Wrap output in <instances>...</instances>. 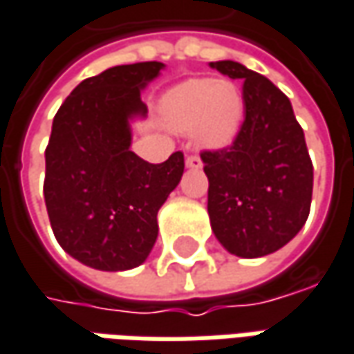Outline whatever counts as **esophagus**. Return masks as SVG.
I'll return each mask as SVG.
<instances>
[{
  "label": "esophagus",
  "instance_id": "34e87169",
  "mask_svg": "<svg viewBox=\"0 0 354 354\" xmlns=\"http://www.w3.org/2000/svg\"><path fill=\"white\" fill-rule=\"evenodd\" d=\"M186 166H188V168H200L201 158L198 154H189L188 158H186Z\"/></svg>",
  "mask_w": 354,
  "mask_h": 354
}]
</instances>
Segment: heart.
Segmentation results:
<instances>
[{"instance_id":"heart-1","label":"heart","mask_w":354,"mask_h":354,"mask_svg":"<svg viewBox=\"0 0 354 354\" xmlns=\"http://www.w3.org/2000/svg\"><path fill=\"white\" fill-rule=\"evenodd\" d=\"M245 100L231 80L198 78L178 84L162 100L166 125L196 135L203 149H221L237 137Z\"/></svg>"}]
</instances>
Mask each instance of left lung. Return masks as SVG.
Wrapping results in <instances>:
<instances>
[{"label": "left lung", "instance_id": "left-lung-1", "mask_svg": "<svg viewBox=\"0 0 354 354\" xmlns=\"http://www.w3.org/2000/svg\"><path fill=\"white\" fill-rule=\"evenodd\" d=\"M209 66L241 80L245 100L235 140L201 153L212 229L231 254L266 257L296 237L310 215L313 165L304 129L268 78L233 60Z\"/></svg>", "mask_w": 354, "mask_h": 354}]
</instances>
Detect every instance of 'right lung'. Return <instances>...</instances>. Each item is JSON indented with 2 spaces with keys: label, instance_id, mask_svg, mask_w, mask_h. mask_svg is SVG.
<instances>
[{
  "label": "right lung",
  "instance_id": "obj_1",
  "mask_svg": "<svg viewBox=\"0 0 354 354\" xmlns=\"http://www.w3.org/2000/svg\"><path fill=\"white\" fill-rule=\"evenodd\" d=\"M162 62L105 70L72 90L44 151V203L60 247L95 270H129L147 261L156 214L184 174V154L151 165L133 153L129 119L145 115L140 90Z\"/></svg>",
  "mask_w": 354,
  "mask_h": 354
}]
</instances>
